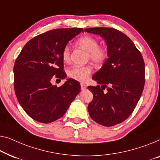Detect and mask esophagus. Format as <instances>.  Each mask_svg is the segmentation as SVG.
Returning a JSON list of instances; mask_svg holds the SVG:
<instances>
[{"instance_id": "esophagus-1", "label": "esophagus", "mask_w": 160, "mask_h": 160, "mask_svg": "<svg viewBox=\"0 0 160 160\" xmlns=\"http://www.w3.org/2000/svg\"><path fill=\"white\" fill-rule=\"evenodd\" d=\"M80 88H81V90H85V88H87V85L85 84V83H80Z\"/></svg>"}]
</instances>
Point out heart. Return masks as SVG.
<instances>
[{"label":"heart","instance_id":"1","mask_svg":"<svg viewBox=\"0 0 160 160\" xmlns=\"http://www.w3.org/2000/svg\"><path fill=\"white\" fill-rule=\"evenodd\" d=\"M78 43L83 49L88 52L89 58L96 64H102L108 57V51L105 47L98 46L97 39L91 36H84L78 40ZM70 56V48L68 46H65L62 51V58L65 62H69ZM93 72L91 65L86 66H74L69 69V76L76 80L84 82L88 80Z\"/></svg>","mask_w":160,"mask_h":160}]
</instances>
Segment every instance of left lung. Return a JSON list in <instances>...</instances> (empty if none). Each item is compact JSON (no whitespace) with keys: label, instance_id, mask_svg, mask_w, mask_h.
<instances>
[{"label":"left lung","instance_id":"obj_1","mask_svg":"<svg viewBox=\"0 0 160 160\" xmlns=\"http://www.w3.org/2000/svg\"><path fill=\"white\" fill-rule=\"evenodd\" d=\"M85 32L103 38L108 51L107 59L92 78L102 86L88 87L93 94L88 107L89 114L102 125H118L132 114L142 94L145 83L143 58L132 40L120 31L93 28L85 29Z\"/></svg>","mask_w":160,"mask_h":160}]
</instances>
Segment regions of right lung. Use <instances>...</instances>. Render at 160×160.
I'll use <instances>...</instances> for the list:
<instances>
[{"instance_id": "obj_1", "label": "right lung", "mask_w": 160, "mask_h": 160, "mask_svg": "<svg viewBox=\"0 0 160 160\" xmlns=\"http://www.w3.org/2000/svg\"><path fill=\"white\" fill-rule=\"evenodd\" d=\"M82 28L56 29L27 42L13 67L18 102L33 120L50 123L62 118L80 91L77 80L69 78L62 86L51 82L53 76L66 78L62 51Z\"/></svg>"}]
</instances>
